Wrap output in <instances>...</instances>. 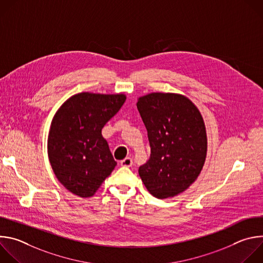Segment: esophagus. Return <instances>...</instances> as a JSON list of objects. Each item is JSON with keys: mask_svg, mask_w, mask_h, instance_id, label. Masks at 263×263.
<instances>
[{"mask_svg": "<svg viewBox=\"0 0 263 263\" xmlns=\"http://www.w3.org/2000/svg\"><path fill=\"white\" fill-rule=\"evenodd\" d=\"M132 164H133V160H132V158H130V157H126L125 159H123V160L121 161V165H122V166L130 167V166H132Z\"/></svg>", "mask_w": 263, "mask_h": 263, "instance_id": "obj_1", "label": "esophagus"}]
</instances>
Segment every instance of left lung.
<instances>
[{"instance_id":"obj_1","label":"left lung","mask_w":263,"mask_h":263,"mask_svg":"<svg viewBox=\"0 0 263 263\" xmlns=\"http://www.w3.org/2000/svg\"><path fill=\"white\" fill-rule=\"evenodd\" d=\"M136 105L151 146V157L138 174L152 196L174 198L203 170L207 156L203 117L189 98L175 92L147 93Z\"/></svg>"}]
</instances>
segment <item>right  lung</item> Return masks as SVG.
I'll return each instance as SVG.
<instances>
[{
	"mask_svg": "<svg viewBox=\"0 0 263 263\" xmlns=\"http://www.w3.org/2000/svg\"><path fill=\"white\" fill-rule=\"evenodd\" d=\"M125 93L83 91L56 111L48 136V157L58 181L80 198L92 197L117 165L102 135L126 101Z\"/></svg>",
	"mask_w": 263,
	"mask_h": 263,
	"instance_id": "add662e5",
	"label": "right lung"
}]
</instances>
